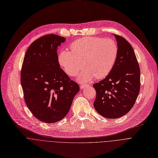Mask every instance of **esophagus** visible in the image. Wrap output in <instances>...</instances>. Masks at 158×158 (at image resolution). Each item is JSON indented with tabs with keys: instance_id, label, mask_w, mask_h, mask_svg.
<instances>
[{
	"instance_id": "34e87169",
	"label": "esophagus",
	"mask_w": 158,
	"mask_h": 158,
	"mask_svg": "<svg viewBox=\"0 0 158 158\" xmlns=\"http://www.w3.org/2000/svg\"><path fill=\"white\" fill-rule=\"evenodd\" d=\"M87 85V84H81L80 85V87H81V89H83V88H84L85 87H86Z\"/></svg>"
}]
</instances>
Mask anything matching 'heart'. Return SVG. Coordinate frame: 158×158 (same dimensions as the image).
<instances>
[{"mask_svg":"<svg viewBox=\"0 0 158 158\" xmlns=\"http://www.w3.org/2000/svg\"><path fill=\"white\" fill-rule=\"evenodd\" d=\"M71 51H61L58 56L60 65L70 76H76L81 82L91 80L95 76H107L113 69L118 53L116 42L110 38L84 37L70 44Z\"/></svg>","mask_w":158,"mask_h":158,"instance_id":"heart-1","label":"heart"}]
</instances>
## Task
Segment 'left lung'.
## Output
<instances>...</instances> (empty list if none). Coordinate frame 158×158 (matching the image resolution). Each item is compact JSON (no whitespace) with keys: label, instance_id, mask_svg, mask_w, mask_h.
Returning <instances> with one entry per match:
<instances>
[{"label":"left lung","instance_id":"8db88e82","mask_svg":"<svg viewBox=\"0 0 158 158\" xmlns=\"http://www.w3.org/2000/svg\"><path fill=\"white\" fill-rule=\"evenodd\" d=\"M118 53L107 76L93 84L96 91L94 107L102 117L115 119L133 107L140 89V69L135 51L123 37L114 34Z\"/></svg>","mask_w":158,"mask_h":158}]
</instances>
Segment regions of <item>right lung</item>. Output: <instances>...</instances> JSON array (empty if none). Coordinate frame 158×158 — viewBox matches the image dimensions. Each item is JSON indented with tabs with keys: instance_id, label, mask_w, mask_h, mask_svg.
Listing matches in <instances>:
<instances>
[{
	"instance_id": "right-lung-1",
	"label": "right lung",
	"mask_w": 158,
	"mask_h": 158,
	"mask_svg": "<svg viewBox=\"0 0 158 158\" xmlns=\"http://www.w3.org/2000/svg\"><path fill=\"white\" fill-rule=\"evenodd\" d=\"M66 38L48 34L27 49L20 73L23 98L38 120L53 123L66 116L79 85L60 68L57 48Z\"/></svg>"
}]
</instances>
